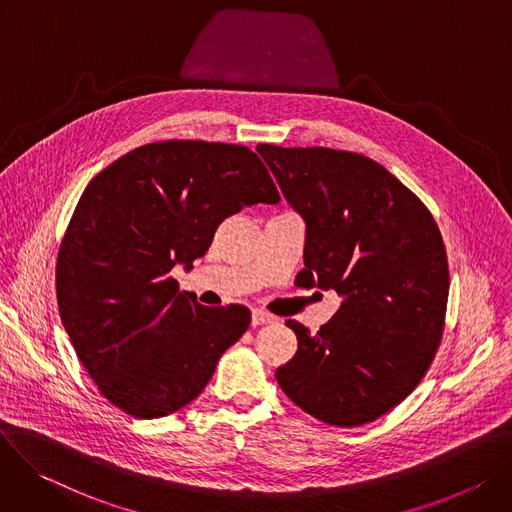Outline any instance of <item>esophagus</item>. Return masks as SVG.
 <instances>
[{"instance_id": "1", "label": "esophagus", "mask_w": 512, "mask_h": 512, "mask_svg": "<svg viewBox=\"0 0 512 512\" xmlns=\"http://www.w3.org/2000/svg\"><path fill=\"white\" fill-rule=\"evenodd\" d=\"M275 320H277L275 316H271V314H267V312H263V310H253V314H251V324H253V326L271 324V322H275Z\"/></svg>"}]
</instances>
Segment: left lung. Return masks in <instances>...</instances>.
I'll return each instance as SVG.
<instances>
[{
	"instance_id": "obj_1",
	"label": "left lung",
	"mask_w": 512,
	"mask_h": 512,
	"mask_svg": "<svg viewBox=\"0 0 512 512\" xmlns=\"http://www.w3.org/2000/svg\"><path fill=\"white\" fill-rule=\"evenodd\" d=\"M257 152L306 221L302 287L344 298L318 334L287 320L300 348L277 383L328 425L371 423L405 401L440 348L450 294L442 233L429 208L367 156L273 143Z\"/></svg>"
}]
</instances>
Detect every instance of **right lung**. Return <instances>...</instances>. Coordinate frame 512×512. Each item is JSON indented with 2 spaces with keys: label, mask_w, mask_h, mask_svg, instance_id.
Here are the masks:
<instances>
[{
  "label": "right lung",
  "mask_w": 512,
  "mask_h": 512,
  "mask_svg": "<svg viewBox=\"0 0 512 512\" xmlns=\"http://www.w3.org/2000/svg\"><path fill=\"white\" fill-rule=\"evenodd\" d=\"M255 202H279L261 158L239 143L139 145L85 188L60 241L56 302L99 393L137 419L194 401L251 312L206 308L170 275L202 257L216 227Z\"/></svg>",
  "instance_id": "right-lung-1"
}]
</instances>
